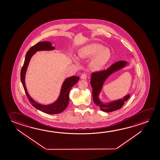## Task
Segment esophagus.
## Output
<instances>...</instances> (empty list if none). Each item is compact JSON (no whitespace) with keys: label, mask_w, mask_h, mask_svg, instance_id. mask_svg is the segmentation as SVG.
I'll return each instance as SVG.
<instances>
[{"label":"esophagus","mask_w":160,"mask_h":160,"mask_svg":"<svg viewBox=\"0 0 160 160\" xmlns=\"http://www.w3.org/2000/svg\"><path fill=\"white\" fill-rule=\"evenodd\" d=\"M87 78V74H85V73H82V75H81V79H83V80H85V79H86Z\"/></svg>","instance_id":"34e87169"}]
</instances>
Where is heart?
I'll list each match as a JSON object with an SVG mask.
<instances>
[{
  "label": "heart",
  "mask_w": 160,
  "mask_h": 160,
  "mask_svg": "<svg viewBox=\"0 0 160 160\" xmlns=\"http://www.w3.org/2000/svg\"><path fill=\"white\" fill-rule=\"evenodd\" d=\"M79 57L81 58H92L90 66L94 70L102 69L108 63L111 57V53L107 48L98 43H92L82 47L79 52ZM78 60L76 58H73Z\"/></svg>",
  "instance_id": "heart-1"
}]
</instances>
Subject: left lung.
Returning <instances> with one entry per match:
<instances>
[{
  "label": "left lung",
  "mask_w": 160,
  "mask_h": 160,
  "mask_svg": "<svg viewBox=\"0 0 160 160\" xmlns=\"http://www.w3.org/2000/svg\"><path fill=\"white\" fill-rule=\"evenodd\" d=\"M128 65L127 61H119L110 66L105 70L95 72L92 73L90 84L92 88V98L95 104L100 108V109L105 112H112L122 107L124 102L131 97L129 94L119 99L115 100L110 102H104L100 99V93L106 80L117 71L124 68Z\"/></svg>",
  "instance_id": "8db88e82"
}]
</instances>
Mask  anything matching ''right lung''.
I'll return each mask as SVG.
<instances>
[{"mask_svg":"<svg viewBox=\"0 0 160 160\" xmlns=\"http://www.w3.org/2000/svg\"><path fill=\"white\" fill-rule=\"evenodd\" d=\"M55 49V47L52 46L51 42L45 41L37 43L36 45L30 48L29 51L27 52L23 66L21 71L22 83L23 86L24 91L26 92V94L29 100V102L38 110L50 114H56L61 113L67 108L69 102V92L70 91L72 87L78 82L80 78L79 76H73L66 78L63 81V84L61 86L60 93L58 97V99L52 103L46 105L42 104L36 102L30 96L26 86L25 78L29 61L31 60L32 57L37 52V51H52Z\"/></svg>","mask_w":160,"mask_h":160,"instance_id":"add662e5","label":"right lung"}]
</instances>
